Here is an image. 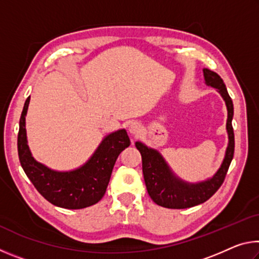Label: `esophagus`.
<instances>
[{"instance_id": "34e87169", "label": "esophagus", "mask_w": 259, "mask_h": 259, "mask_svg": "<svg viewBox=\"0 0 259 259\" xmlns=\"http://www.w3.org/2000/svg\"><path fill=\"white\" fill-rule=\"evenodd\" d=\"M142 131V125H140L138 122H131L129 124V133L134 136H137Z\"/></svg>"}]
</instances>
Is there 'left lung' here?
Listing matches in <instances>:
<instances>
[{
    "instance_id": "obj_1",
    "label": "left lung",
    "mask_w": 259,
    "mask_h": 259,
    "mask_svg": "<svg viewBox=\"0 0 259 259\" xmlns=\"http://www.w3.org/2000/svg\"><path fill=\"white\" fill-rule=\"evenodd\" d=\"M203 74L207 84L216 88L219 94L223 96L226 103L227 111H229L226 128L230 142L226 150L225 159L217 174L211 179L192 185V184H186L175 177L164 160L156 151L147 148L142 143H136V148L142 154L143 175L147 192L151 199L161 207L169 209H185L205 202L224 183L227 170H229L232 159H233L234 131L232 126L234 112L233 102L227 93L224 81L217 73L210 71L209 68H204Z\"/></svg>"
}]
</instances>
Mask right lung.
<instances>
[{"instance_id":"right-lung-1","label":"right lung","mask_w":259,"mask_h":259,"mask_svg":"<svg viewBox=\"0 0 259 259\" xmlns=\"http://www.w3.org/2000/svg\"><path fill=\"white\" fill-rule=\"evenodd\" d=\"M29 97L26 99L19 120L18 155L20 164L34 187L47 201L65 209H82L102 200L111 179L117 156L130 145L125 130L108 135L95 154L80 169L58 172L35 161L27 145L25 115Z\"/></svg>"}]
</instances>
